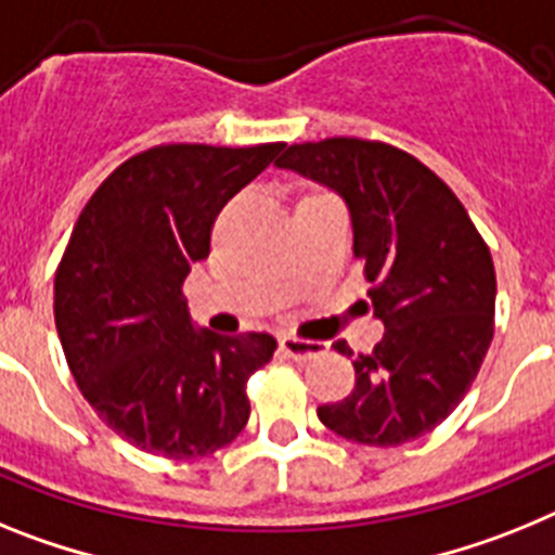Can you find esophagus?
<instances>
[{
    "label": "esophagus",
    "mask_w": 555,
    "mask_h": 555,
    "mask_svg": "<svg viewBox=\"0 0 555 555\" xmlns=\"http://www.w3.org/2000/svg\"><path fill=\"white\" fill-rule=\"evenodd\" d=\"M279 346H282V351L291 360H312L326 351L324 344H318V340H305V337H296V335H282L279 337Z\"/></svg>",
    "instance_id": "1"
}]
</instances>
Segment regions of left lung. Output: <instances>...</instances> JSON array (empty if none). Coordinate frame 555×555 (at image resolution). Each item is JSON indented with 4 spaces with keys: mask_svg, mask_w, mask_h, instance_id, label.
<instances>
[{
    "mask_svg": "<svg viewBox=\"0 0 555 555\" xmlns=\"http://www.w3.org/2000/svg\"><path fill=\"white\" fill-rule=\"evenodd\" d=\"M276 167L344 197L354 259L385 324L374 351L351 360L354 391L321 404L318 418L369 447L436 430L466 397L494 337L489 245L455 192L393 144L351 137L291 144ZM335 349L351 358L346 340Z\"/></svg>",
    "mask_w": 555,
    "mask_h": 555,
    "instance_id": "1",
    "label": "left lung"
}]
</instances>
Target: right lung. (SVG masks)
I'll return each mask as SVG.
<instances>
[{
	"label": "right lung",
	"instance_id": "right-lung-1",
	"mask_svg": "<svg viewBox=\"0 0 555 555\" xmlns=\"http://www.w3.org/2000/svg\"><path fill=\"white\" fill-rule=\"evenodd\" d=\"M284 144H156L105 178L55 273V326L77 388L128 444L204 457L250 416L245 385L276 351L268 332L195 330L184 298L220 209Z\"/></svg>",
	"mask_w": 555,
	"mask_h": 555
}]
</instances>
